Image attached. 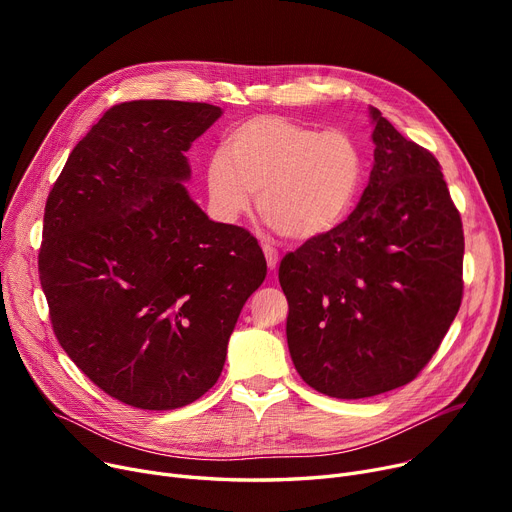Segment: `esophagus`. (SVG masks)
<instances>
[{
    "label": "esophagus",
    "instance_id": "1",
    "mask_svg": "<svg viewBox=\"0 0 512 512\" xmlns=\"http://www.w3.org/2000/svg\"><path fill=\"white\" fill-rule=\"evenodd\" d=\"M263 253H265V259H267V267H270V270H276V265H278V249L276 247H272V245H263Z\"/></svg>",
    "mask_w": 512,
    "mask_h": 512
}]
</instances>
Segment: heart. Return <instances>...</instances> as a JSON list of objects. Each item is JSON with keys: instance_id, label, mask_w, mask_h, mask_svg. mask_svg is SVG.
Returning a JSON list of instances; mask_svg holds the SVG:
<instances>
[{"instance_id": "b5f03b06", "label": "heart", "mask_w": 512, "mask_h": 512, "mask_svg": "<svg viewBox=\"0 0 512 512\" xmlns=\"http://www.w3.org/2000/svg\"><path fill=\"white\" fill-rule=\"evenodd\" d=\"M363 174L357 143L284 116H255L228 132L205 168L209 209L234 224L251 209L288 240L332 232L351 211Z\"/></svg>"}]
</instances>
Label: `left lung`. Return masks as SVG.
I'll return each instance as SVG.
<instances>
[{"instance_id":"1","label":"left lung","mask_w":512,"mask_h":512,"mask_svg":"<svg viewBox=\"0 0 512 512\" xmlns=\"http://www.w3.org/2000/svg\"><path fill=\"white\" fill-rule=\"evenodd\" d=\"M373 168L332 232L280 261L299 375L334 398L413 382L463 301L465 236L440 161L371 107Z\"/></svg>"}]
</instances>
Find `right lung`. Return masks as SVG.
<instances>
[{"label": "right lung", "mask_w": 512, "mask_h": 512, "mask_svg": "<svg viewBox=\"0 0 512 512\" xmlns=\"http://www.w3.org/2000/svg\"><path fill=\"white\" fill-rule=\"evenodd\" d=\"M218 105L139 99L107 110L49 191L39 280L53 334L124 405L201 398L226 361L242 305L267 274L257 238L191 201L184 151Z\"/></svg>", "instance_id": "obj_1"}]
</instances>
